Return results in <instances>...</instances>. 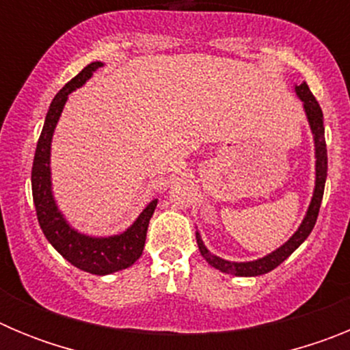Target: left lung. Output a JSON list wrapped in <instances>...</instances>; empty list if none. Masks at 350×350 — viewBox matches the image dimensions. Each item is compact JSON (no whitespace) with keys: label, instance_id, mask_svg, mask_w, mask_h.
<instances>
[{"label":"left lung","instance_id":"1","mask_svg":"<svg viewBox=\"0 0 350 350\" xmlns=\"http://www.w3.org/2000/svg\"><path fill=\"white\" fill-rule=\"evenodd\" d=\"M296 94L299 96V100L303 101V107H305V112H307L308 122H310L312 133H314L315 140V191L314 198H312V203L308 206V212L303 219L301 226L298 228L293 237L284 243L280 249H277L271 254L265 256L262 259L258 261H249V262H231L226 261V259L217 258V256L210 254L206 247L203 245L202 238L196 233V242L200 247V252H202L203 258L208 261V265L215 267L217 270L226 271V273L238 275V277H256V275H262L271 271L273 268H277L280 262L286 261L299 245H301L305 240H307L308 234L314 230L315 221H317V215H319L321 202H323L324 194V184H326V175H327V152H326V138H324V122H323V110H321L319 103L314 98V94L308 89L307 82L296 85Z\"/></svg>","mask_w":350,"mask_h":350}]
</instances>
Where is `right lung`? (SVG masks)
I'll return each mask as SVG.
<instances>
[{"instance_id":"1","label":"right lung","mask_w":350,"mask_h":350,"mask_svg":"<svg viewBox=\"0 0 350 350\" xmlns=\"http://www.w3.org/2000/svg\"><path fill=\"white\" fill-rule=\"evenodd\" d=\"M101 66L103 63L100 61L88 64L75 79H71L55 94L47 117H45V124H43L38 144H36L35 161H33V170H31L33 202H35L36 217H38L43 234L66 261H70L79 270L92 275H108L124 270L140 258L144 252L148 221L152 217L154 208L157 205V200L150 202L128 231L108 238H91L77 233L68 226V222L64 221V217L55 206L51 189V166H49L52 133H54L55 124L63 112L68 94L80 88L92 75V71Z\"/></svg>"}]
</instances>
